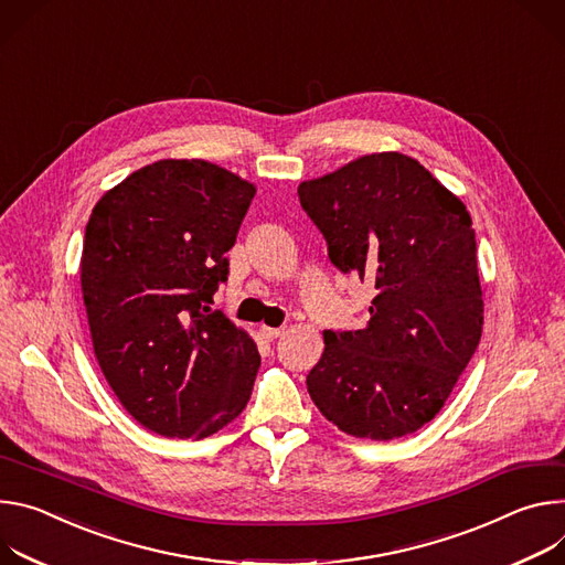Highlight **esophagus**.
Listing matches in <instances>:
<instances>
[{"label":"esophagus","mask_w":565,"mask_h":565,"mask_svg":"<svg viewBox=\"0 0 565 565\" xmlns=\"http://www.w3.org/2000/svg\"><path fill=\"white\" fill-rule=\"evenodd\" d=\"M282 334H285V328H267V326L260 328V337L267 339V341H274V339H278Z\"/></svg>","instance_id":"1"}]
</instances>
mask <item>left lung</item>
Here are the masks:
<instances>
[{"label": "left lung", "mask_w": 565, "mask_h": 565, "mask_svg": "<svg viewBox=\"0 0 565 565\" xmlns=\"http://www.w3.org/2000/svg\"><path fill=\"white\" fill-rule=\"evenodd\" d=\"M298 200L330 263L377 289L363 330H326L321 361L307 374L311 402L354 437L415 433L440 413L482 334L465 204L399 152L302 181Z\"/></svg>", "instance_id": "left-lung-1"}]
</instances>
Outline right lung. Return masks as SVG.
<instances>
[{"instance_id": "obj_1", "label": "right lung", "mask_w": 565, "mask_h": 565, "mask_svg": "<svg viewBox=\"0 0 565 565\" xmlns=\"http://www.w3.org/2000/svg\"><path fill=\"white\" fill-rule=\"evenodd\" d=\"M254 183L202 159H163L120 181L85 228L81 285L98 365L118 402L163 437L235 419L260 367L213 294Z\"/></svg>"}]
</instances>
